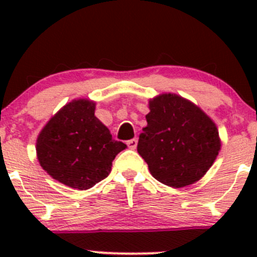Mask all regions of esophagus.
Listing matches in <instances>:
<instances>
[{"label":"esophagus","instance_id":"1","mask_svg":"<svg viewBox=\"0 0 257 257\" xmlns=\"http://www.w3.org/2000/svg\"><path fill=\"white\" fill-rule=\"evenodd\" d=\"M126 144H128V147L131 148V149H136L137 144H138V139H137V138L129 139V141L126 142Z\"/></svg>","mask_w":257,"mask_h":257}]
</instances>
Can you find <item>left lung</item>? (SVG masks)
<instances>
[{"mask_svg":"<svg viewBox=\"0 0 257 257\" xmlns=\"http://www.w3.org/2000/svg\"><path fill=\"white\" fill-rule=\"evenodd\" d=\"M149 109L138 153L150 174L173 188L198 181L219 154L214 121L191 102L170 93L150 100Z\"/></svg>","mask_w":257,"mask_h":257,"instance_id":"left-lung-1","label":"left lung"}]
</instances>
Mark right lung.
I'll return each mask as SVG.
<instances>
[{
    "label": "right lung",
    "instance_id": "add662e5",
    "mask_svg": "<svg viewBox=\"0 0 257 257\" xmlns=\"http://www.w3.org/2000/svg\"><path fill=\"white\" fill-rule=\"evenodd\" d=\"M94 108L87 99L64 105L41 132L36 147L41 167L53 179L79 190L107 178L114 158L126 148L95 118Z\"/></svg>",
    "mask_w": 257,
    "mask_h": 257
}]
</instances>
